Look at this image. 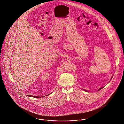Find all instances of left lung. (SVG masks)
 I'll list each match as a JSON object with an SVG mask.
<instances>
[{
  "label": "left lung",
  "mask_w": 124,
  "mask_h": 124,
  "mask_svg": "<svg viewBox=\"0 0 124 124\" xmlns=\"http://www.w3.org/2000/svg\"><path fill=\"white\" fill-rule=\"evenodd\" d=\"M112 78H111V79H112ZM103 87H101V88H100V89H99V90H98V91H99V90H101V89H102V88H103ZM83 90H84V91H85V92H88V91H87V90H85V89H83Z\"/></svg>",
  "instance_id": "1"
}]
</instances>
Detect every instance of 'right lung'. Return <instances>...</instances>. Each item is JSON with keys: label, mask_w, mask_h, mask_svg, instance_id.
Listing matches in <instances>:
<instances>
[{"label": "right lung", "mask_w": 124, "mask_h": 124, "mask_svg": "<svg viewBox=\"0 0 124 124\" xmlns=\"http://www.w3.org/2000/svg\"><path fill=\"white\" fill-rule=\"evenodd\" d=\"M28 96H30V97H34V98H39V96H32V95H28ZM40 98V97H39Z\"/></svg>", "instance_id": "add662e5"}]
</instances>
